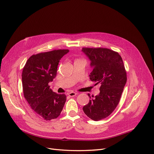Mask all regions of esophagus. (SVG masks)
Masks as SVG:
<instances>
[{
    "mask_svg": "<svg viewBox=\"0 0 154 154\" xmlns=\"http://www.w3.org/2000/svg\"><path fill=\"white\" fill-rule=\"evenodd\" d=\"M76 92H69V93H68V96H69V97H74V96H75L76 95Z\"/></svg>",
    "mask_w": 154,
    "mask_h": 154,
    "instance_id": "esophagus-1",
    "label": "esophagus"
}]
</instances>
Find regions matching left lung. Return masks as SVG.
<instances>
[{"label":"left lung","instance_id":"1","mask_svg":"<svg viewBox=\"0 0 154 154\" xmlns=\"http://www.w3.org/2000/svg\"><path fill=\"white\" fill-rule=\"evenodd\" d=\"M83 52L91 61L93 68L89 77L96 85H100V93L94 97L82 110L94 121L109 116L119 103L127 80L126 72L122 57L117 52L107 48L83 47Z\"/></svg>","mask_w":154,"mask_h":154}]
</instances>
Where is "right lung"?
Instances as JSON below:
<instances>
[{
    "mask_svg": "<svg viewBox=\"0 0 154 154\" xmlns=\"http://www.w3.org/2000/svg\"><path fill=\"white\" fill-rule=\"evenodd\" d=\"M68 52V49H58L32 55L23 68L24 97L32 110L44 120L57 118L65 103V94L53 92L49 82L56 76L58 63Z\"/></svg>",
    "mask_w": 154,
    "mask_h": 154,
    "instance_id": "right-lung-1",
    "label": "right lung"
}]
</instances>
